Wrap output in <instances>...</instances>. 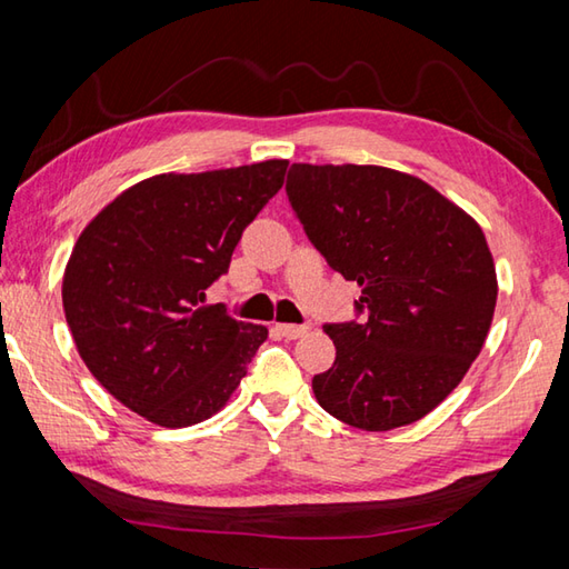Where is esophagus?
<instances>
[{
    "label": "esophagus",
    "mask_w": 569,
    "mask_h": 569,
    "mask_svg": "<svg viewBox=\"0 0 569 569\" xmlns=\"http://www.w3.org/2000/svg\"><path fill=\"white\" fill-rule=\"evenodd\" d=\"M311 326L303 323V326H296V323H276V331L283 336V339H301V336L308 333Z\"/></svg>",
    "instance_id": "esophagus-1"
}]
</instances>
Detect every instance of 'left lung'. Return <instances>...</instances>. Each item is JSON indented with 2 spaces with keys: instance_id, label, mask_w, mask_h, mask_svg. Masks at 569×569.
Here are the masks:
<instances>
[{
  "instance_id": "obj_1",
  "label": "left lung",
  "mask_w": 569,
  "mask_h": 569,
  "mask_svg": "<svg viewBox=\"0 0 569 569\" xmlns=\"http://www.w3.org/2000/svg\"><path fill=\"white\" fill-rule=\"evenodd\" d=\"M286 196L326 263L361 286L353 319L323 326L336 361L313 377L316 399L363 431L427 417L492 323L497 276L481 228L423 180L377 166L293 162Z\"/></svg>"
}]
</instances>
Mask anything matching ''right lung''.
<instances>
[{"label":"right lung","instance_id":"right-lung-1","mask_svg":"<svg viewBox=\"0 0 569 569\" xmlns=\"http://www.w3.org/2000/svg\"><path fill=\"white\" fill-rule=\"evenodd\" d=\"M288 162L156 176L82 230L62 283L67 326L92 377L160 427L223 407L266 326L236 321L206 291L228 273L243 230L283 186Z\"/></svg>","mask_w":569,"mask_h":569}]
</instances>
